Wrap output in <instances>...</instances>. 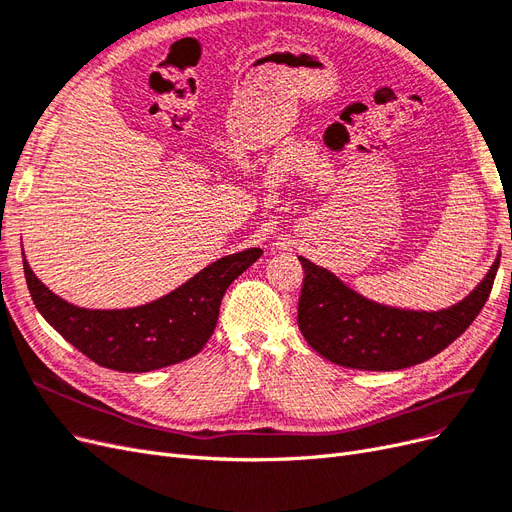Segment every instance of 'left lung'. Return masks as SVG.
Returning a JSON list of instances; mask_svg holds the SVG:
<instances>
[{
    "label": "left lung",
    "instance_id": "obj_1",
    "mask_svg": "<svg viewBox=\"0 0 512 512\" xmlns=\"http://www.w3.org/2000/svg\"><path fill=\"white\" fill-rule=\"evenodd\" d=\"M298 325L306 342L332 364L389 372L417 366L459 338L485 306L500 255L487 276L451 308L423 312L376 304L306 257Z\"/></svg>",
    "mask_w": 512,
    "mask_h": 512
}]
</instances>
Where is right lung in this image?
<instances>
[{
  "label": "right lung",
  "instance_id": "1",
  "mask_svg": "<svg viewBox=\"0 0 512 512\" xmlns=\"http://www.w3.org/2000/svg\"><path fill=\"white\" fill-rule=\"evenodd\" d=\"M246 249L221 257L163 298L123 310H89L61 300L29 268L27 287L40 315L95 364L119 372H151L204 349L217 327L227 287L261 257Z\"/></svg>",
  "mask_w": 512,
  "mask_h": 512
}]
</instances>
